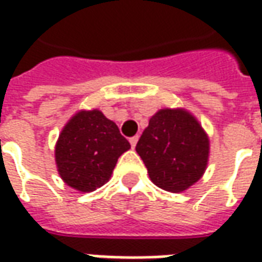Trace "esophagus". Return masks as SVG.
I'll return each mask as SVG.
<instances>
[{"label":"esophagus","instance_id":"34e87169","mask_svg":"<svg viewBox=\"0 0 262 262\" xmlns=\"http://www.w3.org/2000/svg\"><path fill=\"white\" fill-rule=\"evenodd\" d=\"M137 140H139V137H137V136H133V137H130V140H129V142H130V146H132V148H135V147H136V144H137Z\"/></svg>","mask_w":262,"mask_h":262}]
</instances>
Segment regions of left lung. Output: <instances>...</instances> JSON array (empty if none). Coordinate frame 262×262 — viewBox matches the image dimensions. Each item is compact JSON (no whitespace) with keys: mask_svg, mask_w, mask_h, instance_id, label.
Listing matches in <instances>:
<instances>
[{"mask_svg":"<svg viewBox=\"0 0 262 262\" xmlns=\"http://www.w3.org/2000/svg\"><path fill=\"white\" fill-rule=\"evenodd\" d=\"M150 180L168 192H182L201 180L209 159V137L185 109L151 116L136 146Z\"/></svg>","mask_w":262,"mask_h":262,"instance_id":"left-lung-1","label":"left lung"}]
</instances>
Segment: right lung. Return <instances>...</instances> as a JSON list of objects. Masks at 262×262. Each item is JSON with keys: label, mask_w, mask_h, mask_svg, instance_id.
<instances>
[{"label": "right lung", "mask_w": 262, "mask_h": 262, "mask_svg": "<svg viewBox=\"0 0 262 262\" xmlns=\"http://www.w3.org/2000/svg\"><path fill=\"white\" fill-rule=\"evenodd\" d=\"M130 144L115 122L98 111H80L66 123L54 157L61 180L80 192H92L109 181Z\"/></svg>", "instance_id": "right-lung-1"}]
</instances>
